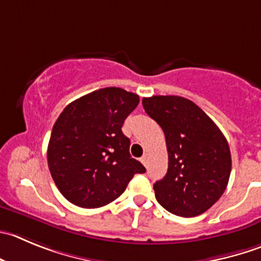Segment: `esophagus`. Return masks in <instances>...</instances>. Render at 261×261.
I'll return each instance as SVG.
<instances>
[{"mask_svg":"<svg viewBox=\"0 0 261 261\" xmlns=\"http://www.w3.org/2000/svg\"><path fill=\"white\" fill-rule=\"evenodd\" d=\"M141 161H142L143 165L147 166V164H148V155H147V153H146V155H143L142 158H141Z\"/></svg>","mask_w":261,"mask_h":261,"instance_id":"obj_1","label":"esophagus"}]
</instances>
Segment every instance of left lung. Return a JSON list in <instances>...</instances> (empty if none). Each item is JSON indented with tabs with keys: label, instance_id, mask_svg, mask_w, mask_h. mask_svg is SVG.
Here are the masks:
<instances>
[{
	"label": "left lung",
	"instance_id": "1",
	"mask_svg": "<svg viewBox=\"0 0 261 261\" xmlns=\"http://www.w3.org/2000/svg\"><path fill=\"white\" fill-rule=\"evenodd\" d=\"M143 109L165 135L168 173L153 185L158 202L172 214L192 218L214 205L229 180L232 159L217 124L179 96H152Z\"/></svg>",
	"mask_w": 261,
	"mask_h": 261
}]
</instances>
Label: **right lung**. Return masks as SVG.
Masks as SVG:
<instances>
[{"instance_id": "1", "label": "right lung", "mask_w": 261, "mask_h": 261, "mask_svg": "<svg viewBox=\"0 0 261 261\" xmlns=\"http://www.w3.org/2000/svg\"><path fill=\"white\" fill-rule=\"evenodd\" d=\"M140 97L108 87L69 103L52 128L47 161L64 197L84 209L113 202L145 166L129 153L121 126Z\"/></svg>"}]
</instances>
